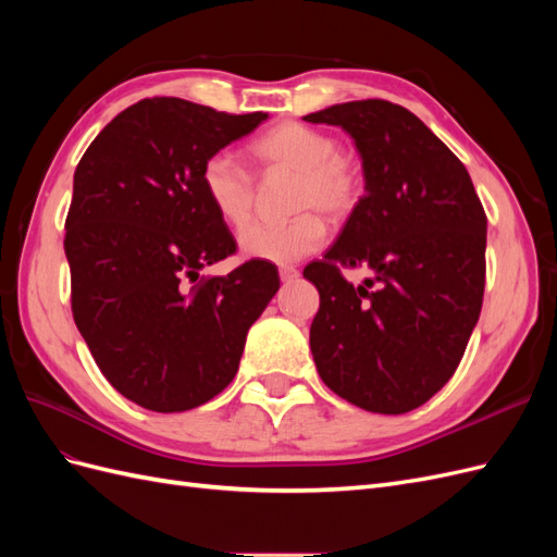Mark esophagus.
Listing matches in <instances>:
<instances>
[{"label":"esophagus","instance_id":"34e87169","mask_svg":"<svg viewBox=\"0 0 557 557\" xmlns=\"http://www.w3.org/2000/svg\"><path fill=\"white\" fill-rule=\"evenodd\" d=\"M278 276H281L283 283H290V281H295L299 276V272H297L295 267H281L278 269Z\"/></svg>","mask_w":557,"mask_h":557}]
</instances>
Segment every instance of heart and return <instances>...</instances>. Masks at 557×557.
I'll return each mask as SVG.
<instances>
[{
    "instance_id": "obj_1",
    "label": "heart",
    "mask_w": 557,
    "mask_h": 557,
    "mask_svg": "<svg viewBox=\"0 0 557 557\" xmlns=\"http://www.w3.org/2000/svg\"><path fill=\"white\" fill-rule=\"evenodd\" d=\"M250 160L262 174H293L290 211L283 223H256L239 234L246 258L288 264L318 250L325 242V221L342 223L362 199L358 164L339 153L330 134L301 123H281L248 146ZM201 190L223 223L244 227L256 209V185L230 156H213L201 166Z\"/></svg>"
}]
</instances>
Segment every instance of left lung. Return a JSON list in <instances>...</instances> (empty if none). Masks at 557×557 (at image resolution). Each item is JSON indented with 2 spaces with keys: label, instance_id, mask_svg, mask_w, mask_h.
I'll return each instance as SVG.
<instances>
[{
  "label": "left lung",
  "instance_id": "left-lung-1",
  "mask_svg": "<svg viewBox=\"0 0 557 557\" xmlns=\"http://www.w3.org/2000/svg\"><path fill=\"white\" fill-rule=\"evenodd\" d=\"M305 121L350 134L364 176L358 209L305 269L320 295L309 332L315 369L364 411H413L448 383L479 323L487 221L474 183L418 115L385 99ZM342 265H367L375 278L352 286Z\"/></svg>",
  "mask_w": 557,
  "mask_h": 557
}]
</instances>
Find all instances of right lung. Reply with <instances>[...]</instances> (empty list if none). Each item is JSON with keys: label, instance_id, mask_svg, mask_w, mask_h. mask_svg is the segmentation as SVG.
I'll return each instance as SVG.
<instances>
[{"label": "right lung", "instance_id": "1", "mask_svg": "<svg viewBox=\"0 0 557 557\" xmlns=\"http://www.w3.org/2000/svg\"><path fill=\"white\" fill-rule=\"evenodd\" d=\"M267 117L141 99L76 166L64 225L76 327L107 381L148 411H188L223 393L278 290L264 260L199 278L237 250L201 190V166Z\"/></svg>", "mask_w": 557, "mask_h": 557}]
</instances>
